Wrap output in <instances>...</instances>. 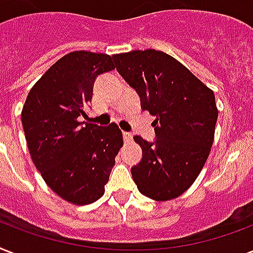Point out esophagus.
<instances>
[{
    "instance_id": "1",
    "label": "esophagus",
    "mask_w": 253,
    "mask_h": 253,
    "mask_svg": "<svg viewBox=\"0 0 253 253\" xmlns=\"http://www.w3.org/2000/svg\"><path fill=\"white\" fill-rule=\"evenodd\" d=\"M123 139H125V142L126 143L131 142V139H132V134H131V132H127V131H123Z\"/></svg>"
}]
</instances>
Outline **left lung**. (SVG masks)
<instances>
[{
  "label": "left lung",
  "instance_id": "left-lung-1",
  "mask_svg": "<svg viewBox=\"0 0 253 253\" xmlns=\"http://www.w3.org/2000/svg\"><path fill=\"white\" fill-rule=\"evenodd\" d=\"M115 68L156 119V139L134 140L143 158L131 168L139 192L155 201L181 196L196 181L211 150L218 109L214 91L168 53L156 49L114 55Z\"/></svg>",
  "mask_w": 253,
  "mask_h": 253
}]
</instances>
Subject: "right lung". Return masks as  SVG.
Segmentation results:
<instances>
[{
  "mask_svg": "<svg viewBox=\"0 0 253 253\" xmlns=\"http://www.w3.org/2000/svg\"><path fill=\"white\" fill-rule=\"evenodd\" d=\"M115 68L105 53L75 51L57 60L31 87L22 126L34 164L57 196L87 205L103 196L122 131L80 122L98 75Z\"/></svg>",
  "mask_w": 253,
  "mask_h": 253,
  "instance_id": "1",
  "label": "right lung"
}]
</instances>
